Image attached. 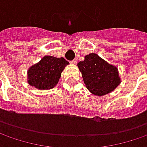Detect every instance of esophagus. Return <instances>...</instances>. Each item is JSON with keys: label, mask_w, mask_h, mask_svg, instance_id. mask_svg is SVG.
Segmentation results:
<instances>
[{"label": "esophagus", "mask_w": 147, "mask_h": 147, "mask_svg": "<svg viewBox=\"0 0 147 147\" xmlns=\"http://www.w3.org/2000/svg\"><path fill=\"white\" fill-rule=\"evenodd\" d=\"M71 63H72V64H76V63H77V61H76V60H73V61H71Z\"/></svg>", "instance_id": "obj_1"}]
</instances>
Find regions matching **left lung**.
I'll use <instances>...</instances> for the list:
<instances>
[{"label": "left lung", "mask_w": 147, "mask_h": 147, "mask_svg": "<svg viewBox=\"0 0 147 147\" xmlns=\"http://www.w3.org/2000/svg\"><path fill=\"white\" fill-rule=\"evenodd\" d=\"M77 66L86 88L97 96L113 91L121 83L118 68L108 63L95 53L86 55Z\"/></svg>", "instance_id": "obj_1"}]
</instances>
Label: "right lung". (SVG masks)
Masks as SVG:
<instances>
[{
    "label": "right lung",
    "instance_id": "obj_1",
    "mask_svg": "<svg viewBox=\"0 0 147 147\" xmlns=\"http://www.w3.org/2000/svg\"><path fill=\"white\" fill-rule=\"evenodd\" d=\"M69 62L63 57L45 56L28 70V83L38 90H50L57 86Z\"/></svg>",
    "mask_w": 147,
    "mask_h": 147
}]
</instances>
